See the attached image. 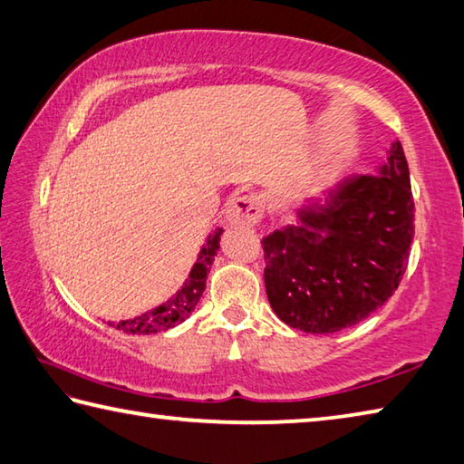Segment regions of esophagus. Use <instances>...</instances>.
Listing matches in <instances>:
<instances>
[{
    "label": "esophagus",
    "instance_id": "34e87169",
    "mask_svg": "<svg viewBox=\"0 0 464 464\" xmlns=\"http://www.w3.org/2000/svg\"><path fill=\"white\" fill-rule=\"evenodd\" d=\"M264 197L257 192L241 195L233 198L229 208H227V221L231 225H257L259 218L264 217Z\"/></svg>",
    "mask_w": 464,
    "mask_h": 464
}]
</instances>
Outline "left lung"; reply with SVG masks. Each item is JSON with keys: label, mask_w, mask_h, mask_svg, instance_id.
<instances>
[{"label": "left lung", "mask_w": 464, "mask_h": 464, "mask_svg": "<svg viewBox=\"0 0 464 464\" xmlns=\"http://www.w3.org/2000/svg\"><path fill=\"white\" fill-rule=\"evenodd\" d=\"M261 241L274 313L304 333L355 326L393 296L414 237V197L400 141L379 174L339 184Z\"/></svg>", "instance_id": "1"}]
</instances>
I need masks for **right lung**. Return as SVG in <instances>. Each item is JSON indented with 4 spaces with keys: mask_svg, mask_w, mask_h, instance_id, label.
Returning <instances> with one entry per match:
<instances>
[{
    "mask_svg": "<svg viewBox=\"0 0 464 464\" xmlns=\"http://www.w3.org/2000/svg\"><path fill=\"white\" fill-rule=\"evenodd\" d=\"M221 233L223 229H215L208 235L207 246L203 247V251H200L195 267H192V272L188 274V280L184 282V285L176 292V296L172 300H168L166 304L158 306L154 310H150L148 314H141L131 320H121V323L117 324L111 323V326H115L117 331L131 333V334H151V333L168 331V328H172L176 324H180L182 320H187L205 292L207 274L210 269V264L215 261L218 241H221Z\"/></svg>",
    "mask_w": 464,
    "mask_h": 464,
    "instance_id": "obj_1",
    "label": "right lung"
}]
</instances>
